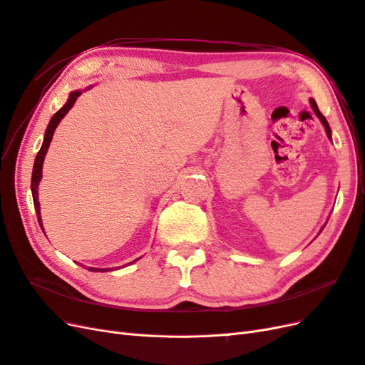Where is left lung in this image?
Masks as SVG:
<instances>
[{
	"label": "left lung",
	"instance_id": "8db88e82",
	"mask_svg": "<svg viewBox=\"0 0 365 365\" xmlns=\"http://www.w3.org/2000/svg\"><path fill=\"white\" fill-rule=\"evenodd\" d=\"M311 105H312V109H314V113L317 114V117L322 120V123H323V126H324V129H326V134H327V137H329V140H332V130H330V126H329V123H327V120H326V117L319 113V109H318V106H317V103H315V101L314 98H311ZM324 228V227H323ZM322 228V230H323Z\"/></svg>",
	"mask_w": 365,
	"mask_h": 365
}]
</instances>
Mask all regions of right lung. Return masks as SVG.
<instances>
[{
  "instance_id": "right-lung-1",
  "label": "right lung",
  "mask_w": 365,
  "mask_h": 365,
  "mask_svg": "<svg viewBox=\"0 0 365 365\" xmlns=\"http://www.w3.org/2000/svg\"><path fill=\"white\" fill-rule=\"evenodd\" d=\"M82 94V91H73L68 97L67 103H65L59 111L54 114L50 120V123L46 129V135H43V143L42 146L36 155V160H35V164H33V173H31V196H33V204H35V210H36V216H38V222L43 231V227H42V220H41V208H39V201H38V185H39V181L42 178V164H43V158H46V153L48 150V146H50V141L53 138V134H54V129L58 128V125L61 123V120L67 115V113L70 111V109L73 108L74 102L77 101V97H79ZM90 271H94V272H105V271H109L111 268H88Z\"/></svg>"
}]
</instances>
